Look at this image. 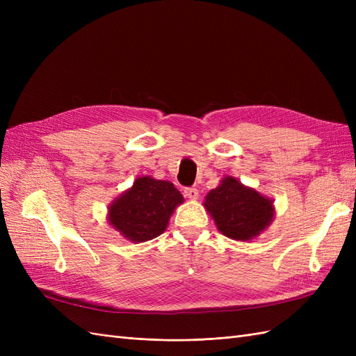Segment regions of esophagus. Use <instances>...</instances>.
Masks as SVG:
<instances>
[{
	"instance_id": "esophagus-1",
	"label": "esophagus",
	"mask_w": 356,
	"mask_h": 356,
	"mask_svg": "<svg viewBox=\"0 0 356 356\" xmlns=\"http://www.w3.org/2000/svg\"><path fill=\"white\" fill-rule=\"evenodd\" d=\"M184 195H186V197L195 200L199 197V190L195 187H187V188H184Z\"/></svg>"
}]
</instances>
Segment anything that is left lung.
Here are the masks:
<instances>
[{
    "instance_id": "8db88e82",
    "label": "left lung",
    "mask_w": 356,
    "mask_h": 356,
    "mask_svg": "<svg viewBox=\"0 0 356 356\" xmlns=\"http://www.w3.org/2000/svg\"><path fill=\"white\" fill-rule=\"evenodd\" d=\"M204 207L218 230L234 241H251L273 218L272 202L232 177L208 193Z\"/></svg>"
}]
</instances>
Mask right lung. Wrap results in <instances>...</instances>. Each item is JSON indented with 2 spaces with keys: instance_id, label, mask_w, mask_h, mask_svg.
<instances>
[{
  "instance_id": "obj_1",
  "label": "right lung",
  "mask_w": 356,
  "mask_h": 356,
  "mask_svg": "<svg viewBox=\"0 0 356 356\" xmlns=\"http://www.w3.org/2000/svg\"><path fill=\"white\" fill-rule=\"evenodd\" d=\"M182 200L184 197L172 182L143 177L113 202L108 218L126 239L152 241L165 232L172 212Z\"/></svg>"
}]
</instances>
